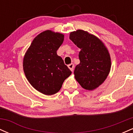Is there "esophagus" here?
I'll use <instances>...</instances> for the list:
<instances>
[{
  "instance_id": "1",
  "label": "esophagus",
  "mask_w": 133,
  "mask_h": 133,
  "mask_svg": "<svg viewBox=\"0 0 133 133\" xmlns=\"http://www.w3.org/2000/svg\"><path fill=\"white\" fill-rule=\"evenodd\" d=\"M68 68L71 71H73V69H74V65L73 64H71L68 65Z\"/></svg>"
}]
</instances>
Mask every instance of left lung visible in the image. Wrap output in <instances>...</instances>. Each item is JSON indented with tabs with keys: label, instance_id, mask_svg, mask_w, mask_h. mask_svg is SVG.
I'll use <instances>...</instances> for the list:
<instances>
[{
	"label": "left lung",
	"instance_id": "8db88e82",
	"mask_svg": "<svg viewBox=\"0 0 133 133\" xmlns=\"http://www.w3.org/2000/svg\"><path fill=\"white\" fill-rule=\"evenodd\" d=\"M69 39L81 49L80 63L74 69V77L84 89L93 91L104 82L110 72L108 48L98 37L83 30L71 32Z\"/></svg>",
	"mask_w": 133,
	"mask_h": 133
}]
</instances>
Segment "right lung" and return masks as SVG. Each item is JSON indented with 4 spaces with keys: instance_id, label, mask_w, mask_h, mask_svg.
I'll return each mask as SVG.
<instances>
[{
    "instance_id": "right-lung-1",
    "label": "right lung",
    "mask_w": 133,
    "mask_h": 133,
    "mask_svg": "<svg viewBox=\"0 0 133 133\" xmlns=\"http://www.w3.org/2000/svg\"><path fill=\"white\" fill-rule=\"evenodd\" d=\"M64 35L47 30L34 39L23 59L25 77L34 89L53 95L61 88L72 72L57 54Z\"/></svg>"
}]
</instances>
